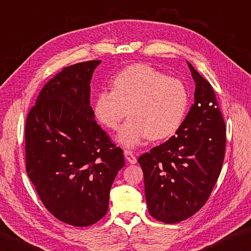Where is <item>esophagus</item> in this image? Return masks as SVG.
<instances>
[{"instance_id":"obj_1","label":"esophagus","mask_w":251,"mask_h":251,"mask_svg":"<svg viewBox=\"0 0 251 251\" xmlns=\"http://www.w3.org/2000/svg\"><path fill=\"white\" fill-rule=\"evenodd\" d=\"M124 155H125V159L127 160V162L130 164H135L137 162V159L136 156L134 155V153H132V151L130 150H125L124 151Z\"/></svg>"}]
</instances>
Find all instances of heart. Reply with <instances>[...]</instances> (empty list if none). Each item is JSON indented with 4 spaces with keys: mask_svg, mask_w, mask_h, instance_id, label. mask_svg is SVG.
<instances>
[{
    "mask_svg": "<svg viewBox=\"0 0 251 251\" xmlns=\"http://www.w3.org/2000/svg\"><path fill=\"white\" fill-rule=\"evenodd\" d=\"M188 104V91L180 80L146 64H136L113 78L112 90L97 93L92 110L102 126L116 129L128 109L129 119L115 139L125 148H135L149 137L161 140L173 136Z\"/></svg>",
    "mask_w": 251,
    "mask_h": 251,
    "instance_id": "b5f03b06",
    "label": "heart"
}]
</instances>
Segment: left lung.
Wrapping results in <instances>:
<instances>
[{
    "instance_id": "left-lung-1",
    "label": "left lung",
    "mask_w": 251,
    "mask_h": 251,
    "mask_svg": "<svg viewBox=\"0 0 251 251\" xmlns=\"http://www.w3.org/2000/svg\"><path fill=\"white\" fill-rule=\"evenodd\" d=\"M187 65L195 101L178 130L139 156L151 217L164 223L190 218L208 200L222 169L226 127L210 83Z\"/></svg>"
}]
</instances>
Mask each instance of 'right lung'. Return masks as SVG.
<instances>
[{
  "mask_svg": "<svg viewBox=\"0 0 251 251\" xmlns=\"http://www.w3.org/2000/svg\"><path fill=\"white\" fill-rule=\"evenodd\" d=\"M101 61L65 67L29 112L26 171L42 203L64 223L86 227L109 209L110 190L125 165L90 105V81Z\"/></svg>",
  "mask_w": 251,
  "mask_h": 251,
  "instance_id": "add662e5",
  "label": "right lung"
}]
</instances>
